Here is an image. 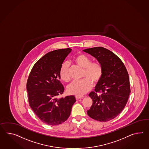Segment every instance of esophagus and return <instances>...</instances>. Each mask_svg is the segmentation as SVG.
Masks as SVG:
<instances>
[{
    "label": "esophagus",
    "mask_w": 149,
    "mask_h": 149,
    "mask_svg": "<svg viewBox=\"0 0 149 149\" xmlns=\"http://www.w3.org/2000/svg\"><path fill=\"white\" fill-rule=\"evenodd\" d=\"M75 97H76V100H79L80 98H83L84 97V96H81V95H76L75 96Z\"/></svg>",
    "instance_id": "obj_1"
}]
</instances>
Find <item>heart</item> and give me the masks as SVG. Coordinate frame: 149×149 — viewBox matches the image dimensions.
Wrapping results in <instances>:
<instances>
[{"instance_id": "obj_1", "label": "heart", "mask_w": 149, "mask_h": 149, "mask_svg": "<svg viewBox=\"0 0 149 149\" xmlns=\"http://www.w3.org/2000/svg\"><path fill=\"white\" fill-rule=\"evenodd\" d=\"M77 65L83 68L82 77L84 79L80 81H75L69 85L68 91L72 94L82 95L91 90L93 84H97L101 79L103 68L98 62H91V58L86 55L80 54L73 60ZM60 76L62 80L65 82L70 80L68 63L63 62L60 70Z\"/></svg>"}]
</instances>
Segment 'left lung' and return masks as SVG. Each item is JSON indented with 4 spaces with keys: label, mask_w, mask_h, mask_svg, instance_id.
Listing matches in <instances>:
<instances>
[{
    "label": "left lung",
    "mask_w": 149,
    "mask_h": 149,
    "mask_svg": "<svg viewBox=\"0 0 149 149\" xmlns=\"http://www.w3.org/2000/svg\"><path fill=\"white\" fill-rule=\"evenodd\" d=\"M83 51L96 58L103 68L101 79L95 91L89 94L93 104L88 115L100 122L113 120L123 110L130 93L127 70L121 60L105 48H91Z\"/></svg>",
    "instance_id": "left-lung-1"
}]
</instances>
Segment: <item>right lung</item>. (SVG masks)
<instances>
[{
    "label": "right lung",
    "instance_id": "add662e5",
    "mask_svg": "<svg viewBox=\"0 0 149 149\" xmlns=\"http://www.w3.org/2000/svg\"><path fill=\"white\" fill-rule=\"evenodd\" d=\"M72 49H59L45 55L34 65L29 74L26 89L31 108L42 122L56 125L70 116L76 102L74 96L58 98L65 88L60 81V70Z\"/></svg>",
    "mask_w": 149,
    "mask_h": 149
}]
</instances>
